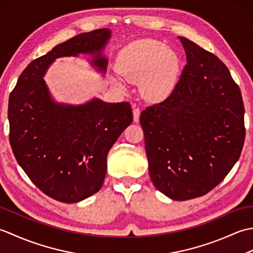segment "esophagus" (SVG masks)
<instances>
[{
    "instance_id": "1",
    "label": "esophagus",
    "mask_w": 253,
    "mask_h": 253,
    "mask_svg": "<svg viewBox=\"0 0 253 253\" xmlns=\"http://www.w3.org/2000/svg\"><path fill=\"white\" fill-rule=\"evenodd\" d=\"M132 115H133V122L139 123V118H140V109L136 107V109L132 110Z\"/></svg>"
}]
</instances>
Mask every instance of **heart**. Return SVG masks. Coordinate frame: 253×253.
<instances>
[{"label":"heart","instance_id":"b5f03b06","mask_svg":"<svg viewBox=\"0 0 253 253\" xmlns=\"http://www.w3.org/2000/svg\"><path fill=\"white\" fill-rule=\"evenodd\" d=\"M115 71L128 83H142V93L153 102H161L173 93L181 72L180 56L175 50L158 40L143 39L132 42L120 51ZM113 87L126 89L125 83L110 77Z\"/></svg>","mask_w":253,"mask_h":253}]
</instances>
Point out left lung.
I'll return each mask as SVG.
<instances>
[{
	"instance_id": "obj_1",
	"label": "left lung",
	"mask_w": 253,
	"mask_h": 253,
	"mask_svg": "<svg viewBox=\"0 0 253 253\" xmlns=\"http://www.w3.org/2000/svg\"><path fill=\"white\" fill-rule=\"evenodd\" d=\"M187 65L168 99L141 112L149 174L166 197L184 201L216 187L245 141L240 89L225 64L179 37Z\"/></svg>"
}]
</instances>
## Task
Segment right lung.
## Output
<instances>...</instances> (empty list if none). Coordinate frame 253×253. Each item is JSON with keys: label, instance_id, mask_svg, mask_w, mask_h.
Segmentation results:
<instances>
[{"label": "right lung", "instance_id": "right-lung-1", "mask_svg": "<svg viewBox=\"0 0 253 253\" xmlns=\"http://www.w3.org/2000/svg\"><path fill=\"white\" fill-rule=\"evenodd\" d=\"M110 29L72 38L32 61L20 74L8 100L9 142L20 168L46 196L76 203L98 192L105 178L106 158L132 122L128 102L93 98L84 104L55 101L44 82L58 57L90 55L96 72L106 73L103 50Z\"/></svg>", "mask_w": 253, "mask_h": 253}]
</instances>
